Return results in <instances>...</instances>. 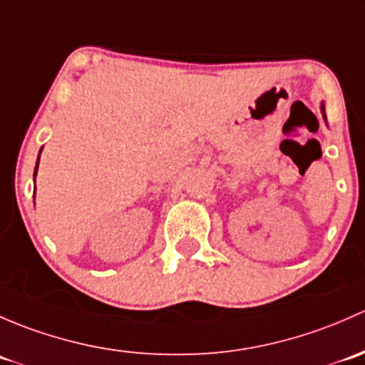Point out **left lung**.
I'll return each instance as SVG.
<instances>
[{
  "mask_svg": "<svg viewBox=\"0 0 365 365\" xmlns=\"http://www.w3.org/2000/svg\"><path fill=\"white\" fill-rule=\"evenodd\" d=\"M322 112H323V118H325V107H323V103H322Z\"/></svg>",
  "mask_w": 365,
  "mask_h": 365,
  "instance_id": "1",
  "label": "left lung"
}]
</instances>
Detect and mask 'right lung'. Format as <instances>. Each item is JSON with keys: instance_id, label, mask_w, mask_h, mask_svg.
I'll list each match as a JSON object with an SVG mask.
<instances>
[{"instance_id": "obj_1", "label": "right lung", "mask_w": 365, "mask_h": 365, "mask_svg": "<svg viewBox=\"0 0 365 365\" xmlns=\"http://www.w3.org/2000/svg\"><path fill=\"white\" fill-rule=\"evenodd\" d=\"M36 170H38V161H36V167H35V175H36Z\"/></svg>"}]
</instances>
